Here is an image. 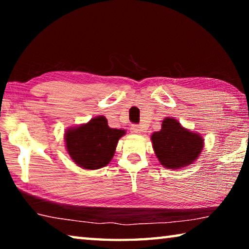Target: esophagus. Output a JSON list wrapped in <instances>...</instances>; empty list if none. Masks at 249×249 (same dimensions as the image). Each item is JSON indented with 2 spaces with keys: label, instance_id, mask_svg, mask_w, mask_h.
<instances>
[{
  "label": "esophagus",
  "instance_id": "esophagus-1",
  "mask_svg": "<svg viewBox=\"0 0 249 249\" xmlns=\"http://www.w3.org/2000/svg\"><path fill=\"white\" fill-rule=\"evenodd\" d=\"M142 132V127L141 125H132L130 126V133L141 134Z\"/></svg>",
  "mask_w": 249,
  "mask_h": 249
}]
</instances>
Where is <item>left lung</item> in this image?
Here are the masks:
<instances>
[{
	"label": "left lung",
	"mask_w": 249,
	"mask_h": 249,
	"mask_svg": "<svg viewBox=\"0 0 249 249\" xmlns=\"http://www.w3.org/2000/svg\"><path fill=\"white\" fill-rule=\"evenodd\" d=\"M151 142L160 165L174 170L191 165L204 146L201 135L182 127L172 117L162 121L161 129L151 135Z\"/></svg>",
	"instance_id": "8db88e82"
}]
</instances>
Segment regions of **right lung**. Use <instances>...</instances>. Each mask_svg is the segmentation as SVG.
<instances>
[{"label":"right lung","mask_w":249,"mask_h":249,"mask_svg":"<svg viewBox=\"0 0 249 249\" xmlns=\"http://www.w3.org/2000/svg\"><path fill=\"white\" fill-rule=\"evenodd\" d=\"M124 129L111 128L104 116L94 119L77 127L66 130V148L75 165L94 170L111 161Z\"/></svg>","instance_id":"add662e5"}]
</instances>
